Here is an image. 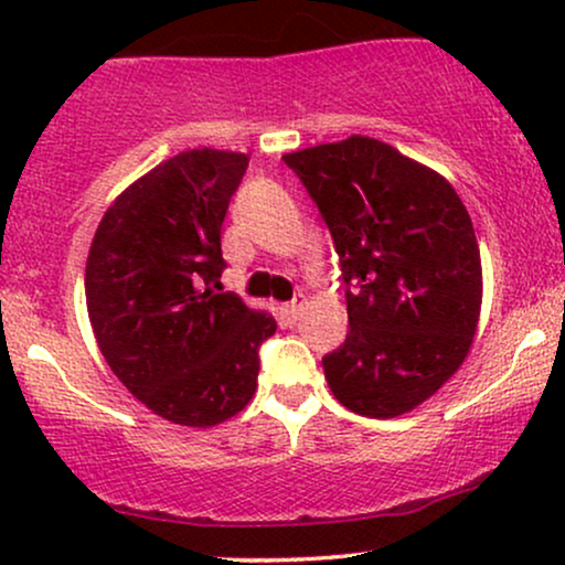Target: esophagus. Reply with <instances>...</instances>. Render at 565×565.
Here are the masks:
<instances>
[{
  "mask_svg": "<svg viewBox=\"0 0 565 565\" xmlns=\"http://www.w3.org/2000/svg\"><path fill=\"white\" fill-rule=\"evenodd\" d=\"M281 310H284V316H287L289 321H297V319H300V316H302V310H305V297H302V295L295 297V300L284 305Z\"/></svg>",
  "mask_w": 565,
  "mask_h": 565,
  "instance_id": "1",
  "label": "esophagus"
}]
</instances>
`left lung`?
<instances>
[{"label":"left lung","mask_w":565,"mask_h":565,"mask_svg":"<svg viewBox=\"0 0 565 565\" xmlns=\"http://www.w3.org/2000/svg\"><path fill=\"white\" fill-rule=\"evenodd\" d=\"M284 161L319 204L348 284L329 387L350 412L401 417L451 380L476 337L483 274L468 210L444 174L364 135Z\"/></svg>","instance_id":"1"}]
</instances>
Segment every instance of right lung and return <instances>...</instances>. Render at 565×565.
<instances>
[{"instance_id":"1","label":"right lung","mask_w":565,"mask_h":565,"mask_svg":"<svg viewBox=\"0 0 565 565\" xmlns=\"http://www.w3.org/2000/svg\"><path fill=\"white\" fill-rule=\"evenodd\" d=\"M249 157L191 148L111 201L97 225L84 295L103 359L140 404L185 427L236 417L257 391L268 310L217 291L220 228Z\"/></svg>"}]
</instances>
